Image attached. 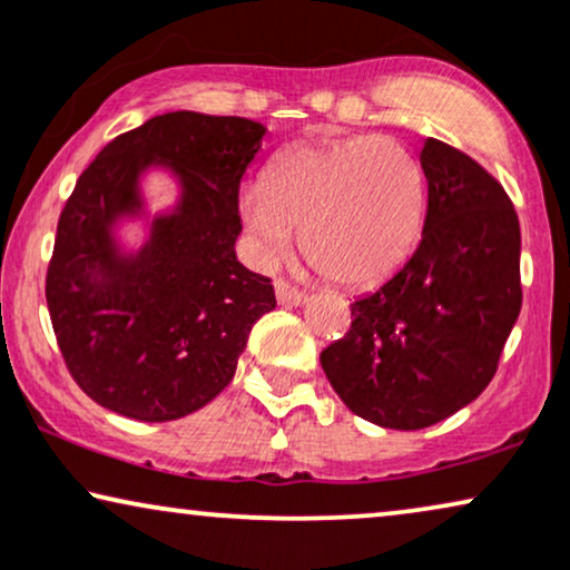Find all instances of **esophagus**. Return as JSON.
<instances>
[{
    "label": "esophagus",
    "instance_id": "1",
    "mask_svg": "<svg viewBox=\"0 0 570 570\" xmlns=\"http://www.w3.org/2000/svg\"><path fill=\"white\" fill-rule=\"evenodd\" d=\"M276 299H278V305H284V307H294V305H302V302H305V294H302L297 286H292V284H286V281H276Z\"/></svg>",
    "mask_w": 570,
    "mask_h": 570
}]
</instances>
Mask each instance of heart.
I'll use <instances>...</instances> for the list:
<instances>
[{
    "mask_svg": "<svg viewBox=\"0 0 570 570\" xmlns=\"http://www.w3.org/2000/svg\"><path fill=\"white\" fill-rule=\"evenodd\" d=\"M428 187L416 158L391 138H354L278 154L245 189L242 224L257 257L299 249L325 278L370 286L391 276L420 237Z\"/></svg>",
    "mask_w": 570,
    "mask_h": 570,
    "instance_id": "heart-1",
    "label": "heart"
}]
</instances>
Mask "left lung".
<instances>
[{"instance_id":"obj_1","label":"left lung","mask_w":570,"mask_h":570,"mask_svg":"<svg viewBox=\"0 0 570 570\" xmlns=\"http://www.w3.org/2000/svg\"><path fill=\"white\" fill-rule=\"evenodd\" d=\"M422 242L396 276L352 305L323 373L362 420L422 430L488 389L521 313V229L488 169L428 138Z\"/></svg>"}]
</instances>
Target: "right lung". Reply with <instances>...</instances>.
I'll use <instances>...</instances> for the list:
<instances>
[{
	"label": "right lung",
	"mask_w": 570,
	"mask_h": 570,
	"mask_svg": "<svg viewBox=\"0 0 570 570\" xmlns=\"http://www.w3.org/2000/svg\"><path fill=\"white\" fill-rule=\"evenodd\" d=\"M265 127L169 111L119 135L80 174L57 224L47 305L72 381L140 422L179 420L232 383L255 321L276 307L271 278L237 261L239 181ZM169 165L180 206L138 254L112 239L141 207L137 181Z\"/></svg>",
	"instance_id": "right-lung-1"
}]
</instances>
